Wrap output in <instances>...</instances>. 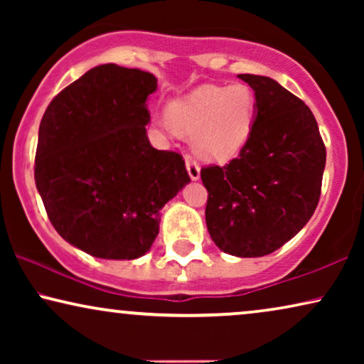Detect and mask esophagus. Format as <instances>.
<instances>
[{
	"label": "esophagus",
	"instance_id": "obj_1",
	"mask_svg": "<svg viewBox=\"0 0 364 364\" xmlns=\"http://www.w3.org/2000/svg\"><path fill=\"white\" fill-rule=\"evenodd\" d=\"M186 167H187V172H188V176H191L192 181H198V178H200V167H198V164L193 161L191 156H187Z\"/></svg>",
	"mask_w": 364,
	"mask_h": 364
}]
</instances>
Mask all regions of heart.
I'll list each match as a JSON object with an SVG mask.
<instances>
[{
    "instance_id": "b5f03b06",
    "label": "heart",
    "mask_w": 364,
    "mask_h": 364,
    "mask_svg": "<svg viewBox=\"0 0 364 364\" xmlns=\"http://www.w3.org/2000/svg\"><path fill=\"white\" fill-rule=\"evenodd\" d=\"M255 96L243 84L203 86L168 106L164 127L196 134L193 147L208 161L225 162L250 141L255 122Z\"/></svg>"
}]
</instances>
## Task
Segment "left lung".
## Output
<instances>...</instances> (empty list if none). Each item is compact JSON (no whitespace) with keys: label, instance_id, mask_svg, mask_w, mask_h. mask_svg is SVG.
<instances>
[{"label":"left lung","instance_id":"1","mask_svg":"<svg viewBox=\"0 0 364 364\" xmlns=\"http://www.w3.org/2000/svg\"><path fill=\"white\" fill-rule=\"evenodd\" d=\"M255 92L250 141L227 166L200 171L205 222L228 255L275 252L310 220L321 193L326 149L316 119L275 79L238 74Z\"/></svg>","mask_w":364,"mask_h":364}]
</instances>
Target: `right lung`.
<instances>
[{"mask_svg": "<svg viewBox=\"0 0 364 364\" xmlns=\"http://www.w3.org/2000/svg\"><path fill=\"white\" fill-rule=\"evenodd\" d=\"M154 74L102 64L63 89L39 124L34 181L64 240L106 260L151 250L159 212L191 182L181 154L151 146Z\"/></svg>", "mask_w": 364, "mask_h": 364, "instance_id": "add662e5", "label": "right lung"}]
</instances>
